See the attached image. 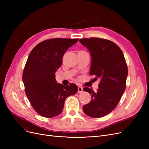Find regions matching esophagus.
Instances as JSON below:
<instances>
[{
    "instance_id": "1",
    "label": "esophagus",
    "mask_w": 149,
    "mask_h": 149,
    "mask_svg": "<svg viewBox=\"0 0 149 149\" xmlns=\"http://www.w3.org/2000/svg\"><path fill=\"white\" fill-rule=\"evenodd\" d=\"M83 91V88L82 87H81V86H78V93H82Z\"/></svg>"
}]
</instances>
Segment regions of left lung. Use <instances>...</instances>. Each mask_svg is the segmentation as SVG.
<instances>
[{
	"mask_svg": "<svg viewBox=\"0 0 149 149\" xmlns=\"http://www.w3.org/2000/svg\"><path fill=\"white\" fill-rule=\"evenodd\" d=\"M79 42L91 55L89 74L100 78L96 92L88 87L83 89L91 94V100L83 109L91 118H102L115 109L125 91L127 66L120 48L110 40L90 38L80 39Z\"/></svg>",
	"mask_w": 149,
	"mask_h": 149,
	"instance_id": "1",
	"label": "left lung"
}]
</instances>
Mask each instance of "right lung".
<instances>
[{"mask_svg": "<svg viewBox=\"0 0 149 149\" xmlns=\"http://www.w3.org/2000/svg\"><path fill=\"white\" fill-rule=\"evenodd\" d=\"M78 38H53L36 45L26 61L22 75L25 91L35 111L45 118L61 113L66 98L78 91L76 84L57 83L55 73L66 51Z\"/></svg>", "mask_w": 149, "mask_h": 149, "instance_id": "obj_1", "label": "right lung"}]
</instances>
